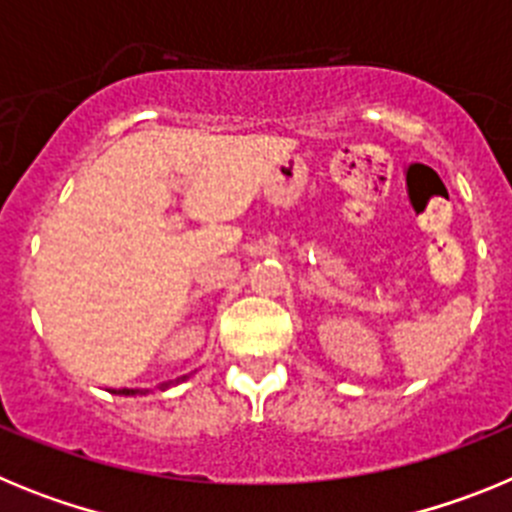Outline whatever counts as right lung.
I'll list each match as a JSON object with an SVG mask.
<instances>
[{
    "label": "right lung",
    "mask_w": 512,
    "mask_h": 512,
    "mask_svg": "<svg viewBox=\"0 0 512 512\" xmlns=\"http://www.w3.org/2000/svg\"><path fill=\"white\" fill-rule=\"evenodd\" d=\"M182 379H187V377H182ZM166 387H169V384H161V390H166ZM148 390H115V395H146Z\"/></svg>",
    "instance_id": "right-lung-1"
}]
</instances>
